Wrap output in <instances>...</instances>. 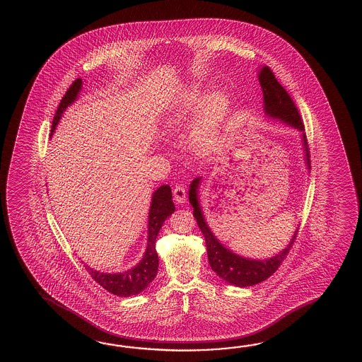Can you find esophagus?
Here are the masks:
<instances>
[{
  "instance_id": "1",
  "label": "esophagus",
  "mask_w": 362,
  "mask_h": 362,
  "mask_svg": "<svg viewBox=\"0 0 362 362\" xmlns=\"http://www.w3.org/2000/svg\"><path fill=\"white\" fill-rule=\"evenodd\" d=\"M173 197H175V200L180 203V204L185 203V200H186V190H185L184 185H176L175 186Z\"/></svg>"
}]
</instances>
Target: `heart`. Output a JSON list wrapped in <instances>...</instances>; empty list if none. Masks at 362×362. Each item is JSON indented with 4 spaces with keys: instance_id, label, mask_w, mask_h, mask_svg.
Masks as SVG:
<instances>
[{
    "instance_id": "b5f03b06",
    "label": "heart",
    "mask_w": 362,
    "mask_h": 362,
    "mask_svg": "<svg viewBox=\"0 0 362 362\" xmlns=\"http://www.w3.org/2000/svg\"><path fill=\"white\" fill-rule=\"evenodd\" d=\"M229 111V100L223 93H215L204 100L199 90H192L170 117V131H180L200 112L195 124L194 142L200 150H207L215 144L218 131Z\"/></svg>"
}]
</instances>
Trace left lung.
Returning <instances> with one entry per match:
<instances>
[{"mask_svg": "<svg viewBox=\"0 0 362 362\" xmlns=\"http://www.w3.org/2000/svg\"><path fill=\"white\" fill-rule=\"evenodd\" d=\"M259 81L262 85V95H264V108L267 115L270 117H276L285 123L290 124L296 129L304 132V124L301 122V116L298 111L296 105L293 103L290 94L286 92L285 88L278 83L273 71L269 67H262L259 74ZM308 139L303 133V145L305 148V162L308 170H310V155L308 147ZM200 177L195 178L190 185L189 190V199L194 207L192 215L197 218V223L200 230L206 238L207 245L208 262L214 272L223 281L229 282L231 285L238 287H247L254 286L269 278L276 270L281 267L286 256L290 252L296 237L298 230L293 233V238L287 245L284 251L270 257L268 260H251L246 257H240L237 254H233L230 250L225 247L216 239L214 233L208 228L207 223L203 217L202 209L198 202V186H199Z\"/></svg>", "mask_w": 362, "mask_h": 362, "instance_id": "1", "label": "left lung"}]
</instances>
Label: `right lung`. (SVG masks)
<instances>
[{
    "mask_svg": "<svg viewBox=\"0 0 362 362\" xmlns=\"http://www.w3.org/2000/svg\"><path fill=\"white\" fill-rule=\"evenodd\" d=\"M81 84H83L81 78H76L67 89L66 94L62 97L61 103L57 108V112L53 119L52 134L61 119L63 111L76 100L77 94L81 89ZM173 212H175V204L172 202L170 187L168 185H163L153 194L151 207L148 214V238H147L146 252L144 255V259L133 269L127 270L123 273H112V274L102 273L98 270H93L88 265H85V269L89 272L90 277L98 285L116 296L128 298L144 291L147 286L154 281L155 276L158 273L159 259L155 250V240L158 237V233L160 230L165 218Z\"/></svg>",
    "mask_w": 362,
    "mask_h": 362,
    "instance_id": "right-lung-1",
    "label": "right lung"
}]
</instances>
